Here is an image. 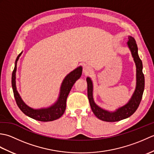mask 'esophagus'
<instances>
[{"mask_svg":"<svg viewBox=\"0 0 154 154\" xmlns=\"http://www.w3.org/2000/svg\"><path fill=\"white\" fill-rule=\"evenodd\" d=\"M91 71H92V69L91 68V67L88 66V65H85L83 67V73L85 74L89 73Z\"/></svg>","mask_w":154,"mask_h":154,"instance_id":"esophagus-1","label":"esophagus"}]
</instances>
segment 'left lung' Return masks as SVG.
I'll list each match as a JSON object with an SVG mask.
<instances>
[{"instance_id": "8db88e82", "label": "left lung", "mask_w": 154, "mask_h": 154, "mask_svg": "<svg viewBox=\"0 0 154 154\" xmlns=\"http://www.w3.org/2000/svg\"><path fill=\"white\" fill-rule=\"evenodd\" d=\"M127 46L131 52L132 56L134 61L136 67V83L134 92L126 104L119 107L114 111H109L98 106L94 103L93 99V84L89 77H87V95L89 100L90 106L94 115L98 119L105 122H117L127 119L136 112L141 102L142 94L144 90V75L143 74L142 62L140 59L138 53V46L133 37L128 35Z\"/></svg>"}]
</instances>
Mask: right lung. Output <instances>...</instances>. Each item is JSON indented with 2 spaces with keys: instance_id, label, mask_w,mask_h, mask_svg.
<instances>
[{
  "instance_id": "obj_1",
  "label": "right lung",
  "mask_w": 154,
  "mask_h": 154,
  "mask_svg": "<svg viewBox=\"0 0 154 154\" xmlns=\"http://www.w3.org/2000/svg\"><path fill=\"white\" fill-rule=\"evenodd\" d=\"M22 54V51L16 58L14 64V69L13 70L12 75V90L16 104H17L19 109L26 116L34 120L42 121V122H48V121H53L60 119L65 112V109H66L67 98L72 87L73 86L76 81L79 79L81 76L83 69L82 67H78L65 76L61 83L60 94H59L57 99L53 104L45 108L35 109L29 106L24 102V100L22 99L20 95L18 93L17 89H16V68H17L16 65H17V62Z\"/></svg>"
}]
</instances>
